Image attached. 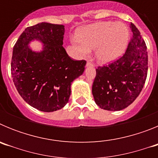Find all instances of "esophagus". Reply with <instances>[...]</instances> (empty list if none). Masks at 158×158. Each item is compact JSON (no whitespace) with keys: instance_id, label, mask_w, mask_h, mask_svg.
<instances>
[{"instance_id":"34e87169","label":"esophagus","mask_w":158,"mask_h":158,"mask_svg":"<svg viewBox=\"0 0 158 158\" xmlns=\"http://www.w3.org/2000/svg\"><path fill=\"white\" fill-rule=\"evenodd\" d=\"M86 66H87V67H93V66H94V64H93V63H91V62H88L87 64H86Z\"/></svg>"}]
</instances>
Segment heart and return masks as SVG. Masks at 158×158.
I'll return each instance as SVG.
<instances>
[{
	"mask_svg": "<svg viewBox=\"0 0 158 158\" xmlns=\"http://www.w3.org/2000/svg\"><path fill=\"white\" fill-rule=\"evenodd\" d=\"M128 43L129 31L126 25L113 21L89 25L78 32V39L72 40L77 55L86 58L91 49L96 48V58L102 64L110 63L120 58Z\"/></svg>",
	"mask_w": 158,
	"mask_h": 158,
	"instance_id": "b5f03b06",
	"label": "heart"
}]
</instances>
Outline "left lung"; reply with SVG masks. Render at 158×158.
<instances>
[{"mask_svg":"<svg viewBox=\"0 0 158 158\" xmlns=\"http://www.w3.org/2000/svg\"><path fill=\"white\" fill-rule=\"evenodd\" d=\"M133 37L123 56L96 69L93 85L96 104L107 111H120L131 104L144 86L148 71V53L139 29L130 24Z\"/></svg>","mask_w":158,"mask_h":158,"instance_id":"1","label":"left lung"}]
</instances>
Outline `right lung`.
I'll return each mask as SVG.
<instances>
[{
	"label": "right lung",
	"mask_w": 158,
	"mask_h": 158,
	"mask_svg": "<svg viewBox=\"0 0 158 158\" xmlns=\"http://www.w3.org/2000/svg\"><path fill=\"white\" fill-rule=\"evenodd\" d=\"M65 26L42 23L23 31L13 47L11 72L14 85L29 105L44 112L62 109L68 103L72 82L85 71V60L74 61L63 45ZM43 44L40 51L29 46Z\"/></svg>",
	"instance_id": "1"
}]
</instances>
